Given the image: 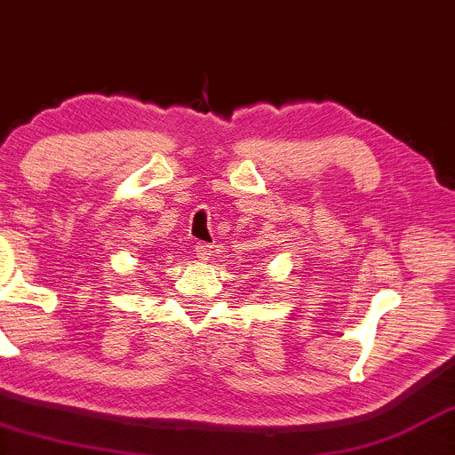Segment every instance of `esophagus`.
<instances>
[{
  "mask_svg": "<svg viewBox=\"0 0 455 455\" xmlns=\"http://www.w3.org/2000/svg\"><path fill=\"white\" fill-rule=\"evenodd\" d=\"M195 254L199 260H207L212 256V245L210 243H196L195 245Z\"/></svg>",
  "mask_w": 455,
  "mask_h": 455,
  "instance_id": "obj_1",
  "label": "esophagus"
}]
</instances>
